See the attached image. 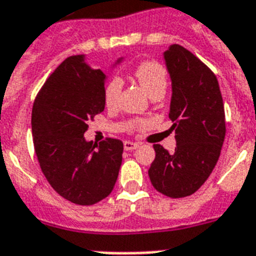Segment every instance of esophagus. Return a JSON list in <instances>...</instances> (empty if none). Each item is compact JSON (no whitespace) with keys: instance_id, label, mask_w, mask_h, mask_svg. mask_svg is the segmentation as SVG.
Masks as SVG:
<instances>
[{"instance_id":"1","label":"esophagus","mask_w":256,"mask_h":256,"mask_svg":"<svg viewBox=\"0 0 256 256\" xmlns=\"http://www.w3.org/2000/svg\"><path fill=\"white\" fill-rule=\"evenodd\" d=\"M138 146V142H134V141H124V149H126V150H134Z\"/></svg>"}]
</instances>
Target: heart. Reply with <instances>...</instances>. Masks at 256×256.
<instances>
[{
	"instance_id": "1",
	"label": "heart",
	"mask_w": 256,
	"mask_h": 256,
	"mask_svg": "<svg viewBox=\"0 0 256 256\" xmlns=\"http://www.w3.org/2000/svg\"><path fill=\"white\" fill-rule=\"evenodd\" d=\"M134 78L149 98L154 95H165L168 88L166 71L157 62H142L134 68ZM122 82L112 78L104 88V103L108 108H116L120 102Z\"/></svg>"
}]
</instances>
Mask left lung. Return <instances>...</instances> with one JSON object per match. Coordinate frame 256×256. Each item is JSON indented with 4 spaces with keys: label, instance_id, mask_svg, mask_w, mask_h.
<instances>
[{
    "label": "left lung",
    "instance_id": "8db88e82",
    "mask_svg": "<svg viewBox=\"0 0 256 256\" xmlns=\"http://www.w3.org/2000/svg\"><path fill=\"white\" fill-rule=\"evenodd\" d=\"M172 80L169 118L174 153L154 144L148 174L153 188L172 198L196 193L220 158L226 134L224 100L216 76L189 50L172 44L164 52Z\"/></svg>",
    "mask_w": 256,
    "mask_h": 256
}]
</instances>
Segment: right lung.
<instances>
[{"instance_id": "1", "label": "right lung", "mask_w": 256, "mask_h": 256, "mask_svg": "<svg viewBox=\"0 0 256 256\" xmlns=\"http://www.w3.org/2000/svg\"><path fill=\"white\" fill-rule=\"evenodd\" d=\"M106 79L103 71L86 62V55L70 56L48 76L32 106V140L40 169L52 189L76 205L108 197L122 166V141L107 138L98 145L84 138L90 120L106 107Z\"/></svg>"}]
</instances>
